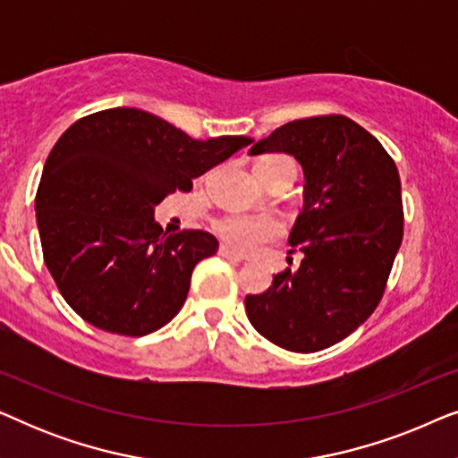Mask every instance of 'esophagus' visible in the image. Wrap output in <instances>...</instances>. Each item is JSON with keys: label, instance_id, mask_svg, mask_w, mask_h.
Listing matches in <instances>:
<instances>
[{"label": "esophagus", "instance_id": "obj_1", "mask_svg": "<svg viewBox=\"0 0 458 458\" xmlns=\"http://www.w3.org/2000/svg\"><path fill=\"white\" fill-rule=\"evenodd\" d=\"M218 254H221L223 259H227V260H233V262H243V260H246V259H243L242 254L233 252V250L227 248V246H221V248H218Z\"/></svg>", "mask_w": 458, "mask_h": 458}]
</instances>
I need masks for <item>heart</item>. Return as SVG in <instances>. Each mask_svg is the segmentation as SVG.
Instances as JSON below:
<instances>
[{
	"instance_id": "heart-1",
	"label": "heart",
	"mask_w": 458,
	"mask_h": 458,
	"mask_svg": "<svg viewBox=\"0 0 458 458\" xmlns=\"http://www.w3.org/2000/svg\"><path fill=\"white\" fill-rule=\"evenodd\" d=\"M267 158H279V156H267ZM265 160V158H262ZM281 223L273 216H250V215H233L225 216L216 225V233L229 243L231 248L240 252H254L262 243L273 240L281 233Z\"/></svg>"
}]
</instances>
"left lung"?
Instances as JSON below:
<instances>
[{
  "label": "left lung",
  "instance_id": "1",
  "mask_svg": "<svg viewBox=\"0 0 458 458\" xmlns=\"http://www.w3.org/2000/svg\"><path fill=\"white\" fill-rule=\"evenodd\" d=\"M271 152L293 156L304 173V206L290 233L302 262L246 296V312L268 342L317 352L348 337L379 304L403 243L398 168L342 114L292 121L248 149Z\"/></svg>",
  "mask_w": 458,
  "mask_h": 458
}]
</instances>
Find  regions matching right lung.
Wrapping results in <instances>:
<instances>
[{"label":"right lung","instance_id":"add662e5","mask_svg":"<svg viewBox=\"0 0 458 458\" xmlns=\"http://www.w3.org/2000/svg\"><path fill=\"white\" fill-rule=\"evenodd\" d=\"M252 141L193 140L140 108L71 124L49 152L35 210L47 271L72 310L96 327L148 335L177 315L191 271L216 252L206 231L166 235L154 210Z\"/></svg>","mask_w":458,"mask_h":458}]
</instances>
